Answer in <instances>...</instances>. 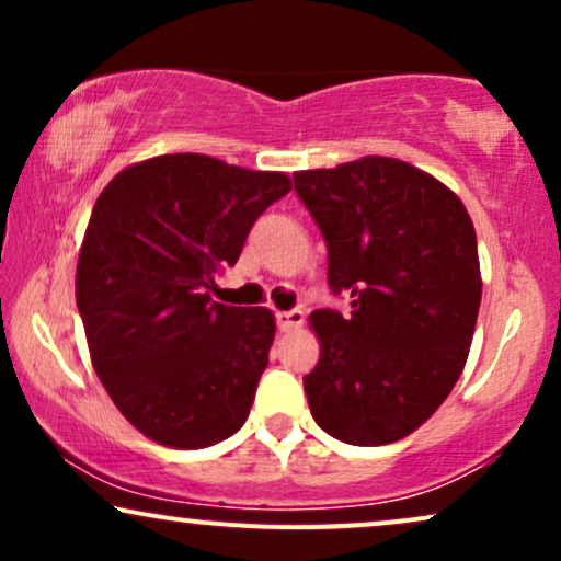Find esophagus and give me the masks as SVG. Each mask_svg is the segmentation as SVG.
<instances>
[{"instance_id": "esophagus-1", "label": "esophagus", "mask_w": 561, "mask_h": 561, "mask_svg": "<svg viewBox=\"0 0 561 561\" xmlns=\"http://www.w3.org/2000/svg\"><path fill=\"white\" fill-rule=\"evenodd\" d=\"M302 321H306V313H302L300 308H293V311H279V313H276V324H279L282 332L298 330V327H302Z\"/></svg>"}]
</instances>
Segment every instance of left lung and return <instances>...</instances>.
<instances>
[{
	"label": "left lung",
	"instance_id": "left-lung-1",
	"mask_svg": "<svg viewBox=\"0 0 561 561\" xmlns=\"http://www.w3.org/2000/svg\"><path fill=\"white\" fill-rule=\"evenodd\" d=\"M327 242V282L351 313L319 308L321 356L302 377L313 420L351 446L414 433L454 390L478 324V237L435 176L369 156L293 173Z\"/></svg>",
	"mask_w": 561,
	"mask_h": 561
}]
</instances>
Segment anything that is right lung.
<instances>
[{"instance_id": "obj_1", "label": "right lung", "mask_w": 561, "mask_h": 561, "mask_svg": "<svg viewBox=\"0 0 561 561\" xmlns=\"http://www.w3.org/2000/svg\"><path fill=\"white\" fill-rule=\"evenodd\" d=\"M287 173L179 152L121 171L96 197L76 302L100 382L141 435L205 448L242 427L274 343L268 308L210 298Z\"/></svg>"}]
</instances>
